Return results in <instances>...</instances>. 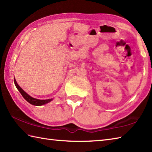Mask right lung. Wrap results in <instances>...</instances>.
Returning <instances> with one entry per match:
<instances>
[{"label": "right lung", "instance_id": "1", "mask_svg": "<svg viewBox=\"0 0 152 152\" xmlns=\"http://www.w3.org/2000/svg\"><path fill=\"white\" fill-rule=\"evenodd\" d=\"M14 83L16 86V88L18 89V91L20 92V93L21 94V95L23 96V98L26 100L27 102H28L30 103V104H33V105H35V106H41V105H43L46 104V103L50 102L51 100L52 99H46V100H39V99H34L33 98L32 96L28 95L27 93H25L23 90L19 86V85L16 82V80L14 78Z\"/></svg>", "mask_w": 152, "mask_h": 152}]
</instances>
